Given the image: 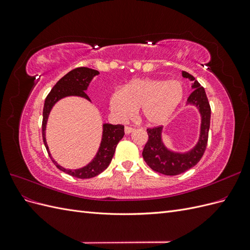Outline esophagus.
<instances>
[{
	"label": "esophagus",
	"mask_w": 250,
	"mask_h": 250,
	"mask_svg": "<svg viewBox=\"0 0 250 250\" xmlns=\"http://www.w3.org/2000/svg\"><path fill=\"white\" fill-rule=\"evenodd\" d=\"M133 130H134V128L129 127V126H125V133H126V134L131 133Z\"/></svg>",
	"instance_id": "esophagus-1"
}]
</instances>
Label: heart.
Segmentation results:
<instances>
[{"label": "heart", "instance_id": "b5f03b06", "mask_svg": "<svg viewBox=\"0 0 250 250\" xmlns=\"http://www.w3.org/2000/svg\"><path fill=\"white\" fill-rule=\"evenodd\" d=\"M184 86L177 80L137 78L109 96V108L119 120L131 118L141 108L142 119L148 125L167 122L184 98Z\"/></svg>", "mask_w": 250, "mask_h": 250}]
</instances>
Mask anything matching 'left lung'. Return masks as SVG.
I'll use <instances>...</instances> for the list:
<instances>
[{
  "label": "left lung",
  "instance_id": "left-lung-1",
  "mask_svg": "<svg viewBox=\"0 0 250 250\" xmlns=\"http://www.w3.org/2000/svg\"><path fill=\"white\" fill-rule=\"evenodd\" d=\"M183 77L192 81L193 92L188 96L187 103L197 107L201 117L200 134L196 145L187 152H175L166 147L162 139L163 126L148 128V142L143 150V157L153 171L165 175H178L193 168L201 160L207 149L209 122L210 106L206 90L192 75L183 71Z\"/></svg>",
  "mask_w": 250,
  "mask_h": 250
}]
</instances>
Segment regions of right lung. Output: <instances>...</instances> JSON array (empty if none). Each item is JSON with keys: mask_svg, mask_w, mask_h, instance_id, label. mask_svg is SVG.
I'll return each instance as SVG.
<instances>
[{"mask_svg": "<svg viewBox=\"0 0 250 250\" xmlns=\"http://www.w3.org/2000/svg\"><path fill=\"white\" fill-rule=\"evenodd\" d=\"M100 73L93 70L88 69V67H77V69H74L71 72L67 73L66 75L60 79L56 84L51 89V92L47 96L46 100H44L43 105V111H42V140L43 144L46 146V149L48 153L51 157L52 162L54 163L56 167L69 175L77 178H92L97 175H99L101 172H103L106 169L111 160L112 156L115 154L116 147L118 143L122 140L124 137V126L123 125H112L108 123L103 124V130H102V139L100 143V147L98 152L96 153L95 157L92 160V162L88 163L86 166L79 169H66L57 164L53 157L51 156L50 150L47 144L46 140V127L50 112L53 108V106L62 98L65 97H71V96H76L84 98V99L90 101L89 97L86 95L85 90L87 89L90 81L97 75Z\"/></svg>", "mask_w": 250, "mask_h": 250, "instance_id": "right-lung-1", "label": "right lung"}]
</instances>
